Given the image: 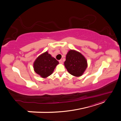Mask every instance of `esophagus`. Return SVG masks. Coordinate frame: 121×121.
Returning <instances> with one entry per match:
<instances>
[{
  "instance_id": "obj_1",
  "label": "esophagus",
  "mask_w": 121,
  "mask_h": 121,
  "mask_svg": "<svg viewBox=\"0 0 121 121\" xmlns=\"http://www.w3.org/2000/svg\"><path fill=\"white\" fill-rule=\"evenodd\" d=\"M59 63H60V64H62L63 63V60H59Z\"/></svg>"
}]
</instances>
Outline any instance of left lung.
Returning a JSON list of instances; mask_svg holds the SVG:
<instances>
[{"mask_svg": "<svg viewBox=\"0 0 121 121\" xmlns=\"http://www.w3.org/2000/svg\"><path fill=\"white\" fill-rule=\"evenodd\" d=\"M65 66L69 74L81 76L87 67V61L82 54L75 50H69L66 56Z\"/></svg>", "mask_w": 121, "mask_h": 121, "instance_id": "8db88e82", "label": "left lung"}]
</instances>
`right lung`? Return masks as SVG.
<instances>
[{
    "label": "right lung",
    "instance_id": "1",
    "mask_svg": "<svg viewBox=\"0 0 121 121\" xmlns=\"http://www.w3.org/2000/svg\"><path fill=\"white\" fill-rule=\"evenodd\" d=\"M58 61L47 52L38 56L34 63L35 72L42 78H46L53 73Z\"/></svg>",
    "mask_w": 121,
    "mask_h": 121
}]
</instances>
